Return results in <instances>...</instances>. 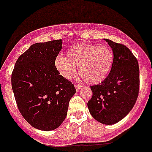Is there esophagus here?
I'll return each instance as SVG.
<instances>
[{"label":"esophagus","mask_w":152,"mask_h":152,"mask_svg":"<svg viewBox=\"0 0 152 152\" xmlns=\"http://www.w3.org/2000/svg\"><path fill=\"white\" fill-rule=\"evenodd\" d=\"M75 88H76V90L79 91V90H80V89L81 88H82V86L80 85V84H77V83H76V84H75Z\"/></svg>","instance_id":"obj_1"}]
</instances>
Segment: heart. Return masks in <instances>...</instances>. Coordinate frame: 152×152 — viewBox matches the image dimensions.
<instances>
[{
  "mask_svg": "<svg viewBox=\"0 0 152 152\" xmlns=\"http://www.w3.org/2000/svg\"><path fill=\"white\" fill-rule=\"evenodd\" d=\"M113 62V51L107 46L80 43L67 50L65 57H57L55 68L67 80L73 78L79 72L86 82L99 83L110 73Z\"/></svg>",
  "mask_w": 152,
  "mask_h": 152,
  "instance_id": "b5f03b06",
  "label": "heart"
}]
</instances>
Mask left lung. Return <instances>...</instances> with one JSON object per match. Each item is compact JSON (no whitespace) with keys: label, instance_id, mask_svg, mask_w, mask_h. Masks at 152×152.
Returning a JSON list of instances; mask_svg holds the SVG:
<instances>
[{"label":"left lung","instance_id":"left-lung-1","mask_svg":"<svg viewBox=\"0 0 152 152\" xmlns=\"http://www.w3.org/2000/svg\"><path fill=\"white\" fill-rule=\"evenodd\" d=\"M113 53L108 76L91 87L92 98L88 106L93 118L104 125H113L129 113L137 102L140 88L138 61L127 46L105 39Z\"/></svg>","mask_w":152,"mask_h":152}]
</instances>
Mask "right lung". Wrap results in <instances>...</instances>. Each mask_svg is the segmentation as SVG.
I'll return each mask as SVG.
<instances>
[{"label":"right lung","mask_w":152,"mask_h":152,"mask_svg":"<svg viewBox=\"0 0 152 152\" xmlns=\"http://www.w3.org/2000/svg\"><path fill=\"white\" fill-rule=\"evenodd\" d=\"M61 48V39L32 45L19 57L12 73V88L20 113L31 126L43 131L61 125L76 93L73 83L55 68Z\"/></svg>","instance_id":"obj_1"}]
</instances>
